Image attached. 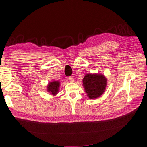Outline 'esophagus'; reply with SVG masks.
I'll return each instance as SVG.
<instances>
[{
  "label": "esophagus",
  "mask_w": 147,
  "mask_h": 147,
  "mask_svg": "<svg viewBox=\"0 0 147 147\" xmlns=\"http://www.w3.org/2000/svg\"><path fill=\"white\" fill-rule=\"evenodd\" d=\"M69 80L70 82H74V78L72 77H69Z\"/></svg>",
  "instance_id": "1"
}]
</instances>
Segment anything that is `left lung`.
<instances>
[{
	"instance_id": "1",
	"label": "left lung",
	"mask_w": 147,
	"mask_h": 147,
	"mask_svg": "<svg viewBox=\"0 0 147 147\" xmlns=\"http://www.w3.org/2000/svg\"><path fill=\"white\" fill-rule=\"evenodd\" d=\"M107 78L101 74H88L83 79V86L87 96L90 99H96L104 93L107 86Z\"/></svg>"
}]
</instances>
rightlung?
<instances>
[{"instance_id": "obj_1", "label": "right lung", "mask_w": 147, "mask_h": 147, "mask_svg": "<svg viewBox=\"0 0 147 147\" xmlns=\"http://www.w3.org/2000/svg\"><path fill=\"white\" fill-rule=\"evenodd\" d=\"M60 82L58 81H52L49 82L47 85V91L52 95L55 96L59 91Z\"/></svg>"}]
</instances>
